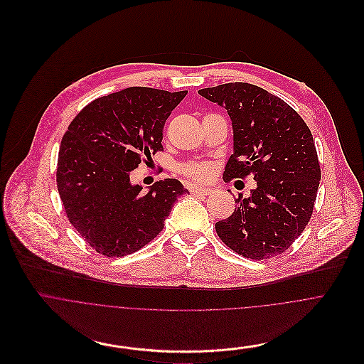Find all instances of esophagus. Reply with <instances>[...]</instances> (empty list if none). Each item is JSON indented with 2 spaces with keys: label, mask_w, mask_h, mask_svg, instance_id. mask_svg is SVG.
<instances>
[{
  "label": "esophagus",
  "mask_w": 364,
  "mask_h": 364,
  "mask_svg": "<svg viewBox=\"0 0 364 364\" xmlns=\"http://www.w3.org/2000/svg\"><path fill=\"white\" fill-rule=\"evenodd\" d=\"M191 192H192L193 195L205 196V195H208V193L210 192V189H209V188H203V186H196V188H193Z\"/></svg>",
  "instance_id": "34e87169"
}]
</instances>
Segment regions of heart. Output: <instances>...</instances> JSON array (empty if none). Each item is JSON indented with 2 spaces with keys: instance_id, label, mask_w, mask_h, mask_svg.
Segmentation results:
<instances>
[{
  "instance_id": "b5f03b06",
  "label": "heart",
  "mask_w": 364,
  "mask_h": 364,
  "mask_svg": "<svg viewBox=\"0 0 364 364\" xmlns=\"http://www.w3.org/2000/svg\"><path fill=\"white\" fill-rule=\"evenodd\" d=\"M181 172L195 181H205L209 178L212 169L206 164H188L181 166Z\"/></svg>"
}]
</instances>
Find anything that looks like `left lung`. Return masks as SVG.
<instances>
[{
  "mask_svg": "<svg viewBox=\"0 0 364 364\" xmlns=\"http://www.w3.org/2000/svg\"><path fill=\"white\" fill-rule=\"evenodd\" d=\"M225 107L234 130V154L224 181L251 175L257 188L238 198L218 237L237 254L267 259L287 251L307 227L321 171L313 134L301 116L279 97L248 83L198 92Z\"/></svg>",
  "mask_w": 364,
  "mask_h": 364,
  "instance_id": "left-lung-1",
  "label": "left lung"
}]
</instances>
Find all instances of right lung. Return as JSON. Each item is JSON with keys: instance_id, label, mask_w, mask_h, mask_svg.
<instances>
[{"instance_id": "obj_1", "label": "right lung", "mask_w": 364, "mask_h": 364, "mask_svg": "<svg viewBox=\"0 0 364 364\" xmlns=\"http://www.w3.org/2000/svg\"><path fill=\"white\" fill-rule=\"evenodd\" d=\"M127 87L87 105L64 133L57 188L70 224L106 257H124L149 244L188 189L178 179L155 182L146 193L130 183L141 161L164 151V126L186 96Z\"/></svg>"}]
</instances>
